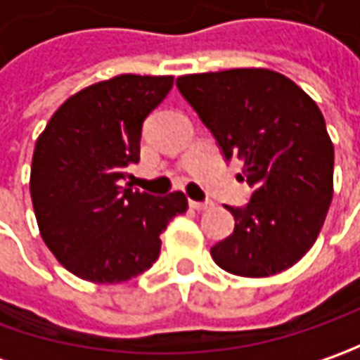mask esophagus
I'll return each instance as SVG.
<instances>
[{"label":"esophagus","instance_id":"34e87169","mask_svg":"<svg viewBox=\"0 0 360 360\" xmlns=\"http://www.w3.org/2000/svg\"><path fill=\"white\" fill-rule=\"evenodd\" d=\"M190 206H192L194 210H206V208H210V206H212V202H196V200H190Z\"/></svg>","mask_w":360,"mask_h":360}]
</instances>
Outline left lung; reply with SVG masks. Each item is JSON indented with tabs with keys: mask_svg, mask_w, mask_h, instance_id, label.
<instances>
[{
	"mask_svg": "<svg viewBox=\"0 0 360 360\" xmlns=\"http://www.w3.org/2000/svg\"><path fill=\"white\" fill-rule=\"evenodd\" d=\"M180 94L212 131L224 158L244 162L252 188L244 208H229L234 232L210 255L230 274L262 278L311 250L333 200L335 148L309 94L262 68L192 74Z\"/></svg>",
	"mask_w": 360,
	"mask_h": 360,
	"instance_id": "1",
	"label": "left lung"
}]
</instances>
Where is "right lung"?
<instances>
[{
    "instance_id": "1",
    "label": "right lung",
    "mask_w": 360,
    "mask_h": 360,
    "mask_svg": "<svg viewBox=\"0 0 360 360\" xmlns=\"http://www.w3.org/2000/svg\"><path fill=\"white\" fill-rule=\"evenodd\" d=\"M172 84V76L134 74L98 82L68 98L35 142L30 192L39 234L84 281L142 274L158 260L168 222L188 210L182 192L150 196L120 186L140 162L146 116Z\"/></svg>"
}]
</instances>
